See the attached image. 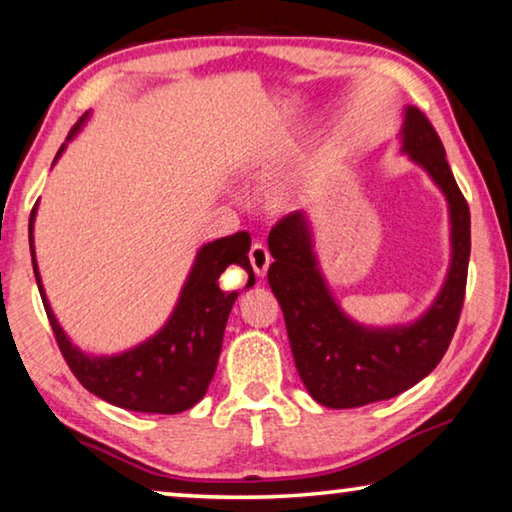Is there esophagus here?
Instances as JSON below:
<instances>
[{"label": "esophagus", "instance_id": "34e87169", "mask_svg": "<svg viewBox=\"0 0 512 512\" xmlns=\"http://www.w3.org/2000/svg\"><path fill=\"white\" fill-rule=\"evenodd\" d=\"M249 261L251 267H254V272L258 276H265L267 274V267L272 263V256H270V249H267L263 242H254L249 249Z\"/></svg>", "mask_w": 512, "mask_h": 512}]
</instances>
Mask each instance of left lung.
<instances>
[{
	"label": "left lung",
	"mask_w": 512,
	"mask_h": 512,
	"mask_svg": "<svg viewBox=\"0 0 512 512\" xmlns=\"http://www.w3.org/2000/svg\"><path fill=\"white\" fill-rule=\"evenodd\" d=\"M404 149L447 195L451 211L449 276L422 320L401 329H363L342 315L317 272L311 231L299 211L272 226L267 245L274 263L267 281L286 320L292 356L317 404L358 408L413 388L435 370L460 320L469 265V206L447 163L438 131L420 108L410 106Z\"/></svg>",
	"instance_id": "1"
}]
</instances>
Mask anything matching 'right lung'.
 Returning a JSON list of instances; mask_svg holds the SVG:
<instances>
[{
    "mask_svg": "<svg viewBox=\"0 0 512 512\" xmlns=\"http://www.w3.org/2000/svg\"><path fill=\"white\" fill-rule=\"evenodd\" d=\"M81 122L83 117L74 124L70 136L79 129ZM61 152L63 147L58 149V154ZM33 215H36V206L29 217L33 274H36L56 345L77 381L108 404L136 410V413L174 415L195 406L206 395L208 383L217 370L224 326L233 301L238 299V290L224 292L217 279L229 265H240L249 274L245 288L254 286L256 281L247 256L251 245L249 233L238 231L199 249L195 267L183 286L170 322L154 338L120 356L92 358L72 347L47 304L43 286H40L36 256H33Z\"/></svg>",
    "mask_w": 512,
    "mask_h": 512,
    "instance_id": "1",
    "label": "right lung"
}]
</instances>
